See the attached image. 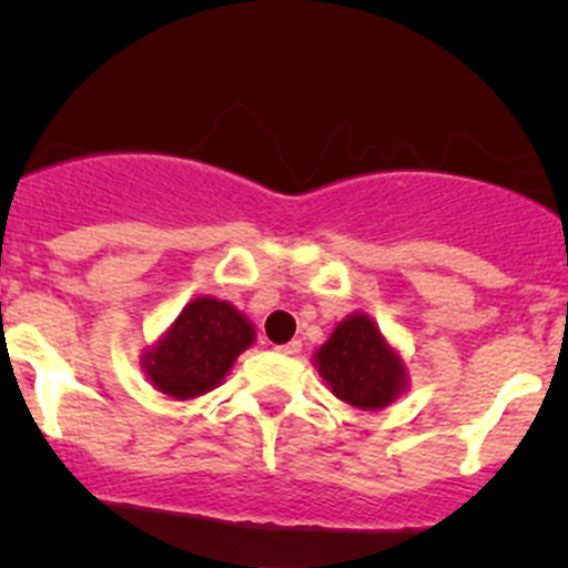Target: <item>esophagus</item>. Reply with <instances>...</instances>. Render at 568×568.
<instances>
[{"mask_svg":"<svg viewBox=\"0 0 568 568\" xmlns=\"http://www.w3.org/2000/svg\"><path fill=\"white\" fill-rule=\"evenodd\" d=\"M277 352H283V355H298L302 352V342H288V344H280V347H275Z\"/></svg>","mask_w":568,"mask_h":568,"instance_id":"esophagus-1","label":"esophagus"}]
</instances>
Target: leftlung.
Listing matches in <instances>:
<instances>
[{
	"label": "left lung",
	"instance_id": "obj_1",
	"mask_svg": "<svg viewBox=\"0 0 568 568\" xmlns=\"http://www.w3.org/2000/svg\"><path fill=\"white\" fill-rule=\"evenodd\" d=\"M315 366L338 400L363 410H379L408 387L406 363L363 312L344 317L315 352Z\"/></svg>",
	"mask_w": 568,
	"mask_h": 568
}]
</instances>
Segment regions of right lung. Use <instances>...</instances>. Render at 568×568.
<instances>
[{
  "instance_id": "right-lung-1",
  "label": "right lung",
  "mask_w": 568,
  "mask_h": 568,
  "mask_svg": "<svg viewBox=\"0 0 568 568\" xmlns=\"http://www.w3.org/2000/svg\"><path fill=\"white\" fill-rule=\"evenodd\" d=\"M253 338L256 331L243 312L230 302L200 296L181 310L154 347L143 352L141 368L160 393L192 400L224 382Z\"/></svg>"
}]
</instances>
